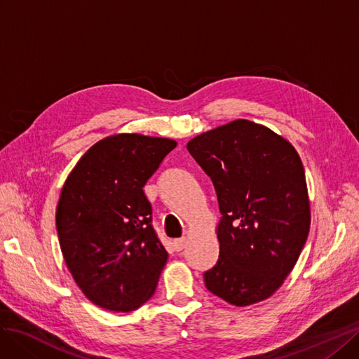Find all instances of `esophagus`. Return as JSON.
<instances>
[{
	"instance_id": "34e87169",
	"label": "esophagus",
	"mask_w": 359,
	"mask_h": 359,
	"mask_svg": "<svg viewBox=\"0 0 359 359\" xmlns=\"http://www.w3.org/2000/svg\"><path fill=\"white\" fill-rule=\"evenodd\" d=\"M186 244H187L186 238H178V240L173 241V247H175L177 252H181V250H182L184 247H186Z\"/></svg>"
}]
</instances>
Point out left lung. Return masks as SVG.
Instances as JSON below:
<instances>
[{
  "mask_svg": "<svg viewBox=\"0 0 359 359\" xmlns=\"http://www.w3.org/2000/svg\"><path fill=\"white\" fill-rule=\"evenodd\" d=\"M187 149L211 178L222 212L220 255L203 274L206 289L236 307L269 298L295 266L310 231L299 154L287 139L248 119L208 130Z\"/></svg>",
  "mask_w": 359,
  "mask_h": 359,
  "instance_id": "1",
  "label": "left lung"
}]
</instances>
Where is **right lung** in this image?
<instances>
[{
  "instance_id": "add662e5",
  "label": "right lung",
  "mask_w": 359,
  "mask_h": 359,
  "mask_svg": "<svg viewBox=\"0 0 359 359\" xmlns=\"http://www.w3.org/2000/svg\"><path fill=\"white\" fill-rule=\"evenodd\" d=\"M173 139L107 136L76 163L57 205V232L76 285L95 306L128 313L154 295L168 252L151 226L144 186Z\"/></svg>"
}]
</instances>
